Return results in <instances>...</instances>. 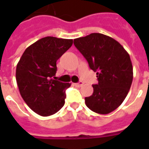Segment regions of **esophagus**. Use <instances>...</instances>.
I'll return each mask as SVG.
<instances>
[{"mask_svg":"<svg viewBox=\"0 0 149 149\" xmlns=\"http://www.w3.org/2000/svg\"><path fill=\"white\" fill-rule=\"evenodd\" d=\"M75 85H76V86H77V87H81V86L83 85V82L80 81V82H78V83H76Z\"/></svg>","mask_w":149,"mask_h":149,"instance_id":"1","label":"esophagus"}]
</instances>
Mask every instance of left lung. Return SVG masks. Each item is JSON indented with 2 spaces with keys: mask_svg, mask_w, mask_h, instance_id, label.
I'll return each instance as SVG.
<instances>
[{
  "mask_svg": "<svg viewBox=\"0 0 149 149\" xmlns=\"http://www.w3.org/2000/svg\"><path fill=\"white\" fill-rule=\"evenodd\" d=\"M74 45L97 72L98 84L85 104L93 112L108 114L124 101L131 87L133 71L131 59L124 47L112 37L91 33L74 39Z\"/></svg>",
  "mask_w": 149,
  "mask_h": 149,
  "instance_id": "left-lung-1",
  "label": "left lung"
}]
</instances>
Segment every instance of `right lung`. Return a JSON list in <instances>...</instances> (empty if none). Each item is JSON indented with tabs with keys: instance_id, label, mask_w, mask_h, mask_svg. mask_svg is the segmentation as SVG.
Returning a JSON list of instances; mask_svg holds the SVG:
<instances>
[{
	"instance_id": "obj_1",
	"label": "right lung",
	"mask_w": 149,
	"mask_h": 149,
	"mask_svg": "<svg viewBox=\"0 0 149 149\" xmlns=\"http://www.w3.org/2000/svg\"><path fill=\"white\" fill-rule=\"evenodd\" d=\"M72 45V39L44 37L29 46L18 62L16 80L21 96L38 115H53L65 104V90L71 84L54 79L56 61Z\"/></svg>"
}]
</instances>
